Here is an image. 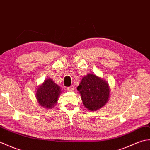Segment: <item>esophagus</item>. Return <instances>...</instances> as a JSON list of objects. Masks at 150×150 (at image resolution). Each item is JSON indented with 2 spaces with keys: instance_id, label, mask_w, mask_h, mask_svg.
<instances>
[{
  "instance_id": "obj_1",
  "label": "esophagus",
  "mask_w": 150,
  "mask_h": 150,
  "mask_svg": "<svg viewBox=\"0 0 150 150\" xmlns=\"http://www.w3.org/2000/svg\"><path fill=\"white\" fill-rule=\"evenodd\" d=\"M74 90H75V88H74V86H71L68 88V91H69L70 92L74 91Z\"/></svg>"
}]
</instances>
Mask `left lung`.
Returning a JSON list of instances; mask_svg holds the SVG:
<instances>
[{
	"label": "left lung",
	"mask_w": 150,
	"mask_h": 150,
	"mask_svg": "<svg viewBox=\"0 0 150 150\" xmlns=\"http://www.w3.org/2000/svg\"><path fill=\"white\" fill-rule=\"evenodd\" d=\"M77 90L82 103L88 110L95 111L104 106L110 97V88L106 81L96 75L88 73L82 78Z\"/></svg>",
	"instance_id": "8db88e82"
}]
</instances>
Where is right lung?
<instances>
[{"instance_id":"obj_1","label":"right lung","mask_w":150,"mask_h":150,"mask_svg":"<svg viewBox=\"0 0 150 150\" xmlns=\"http://www.w3.org/2000/svg\"><path fill=\"white\" fill-rule=\"evenodd\" d=\"M62 91L60 87L52 79H46L42 84L38 86L35 91L37 103L45 109H52L57 103Z\"/></svg>"}]
</instances>
